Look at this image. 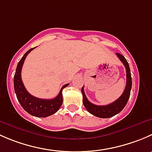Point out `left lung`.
<instances>
[{
  "instance_id": "1",
  "label": "left lung",
  "mask_w": 152,
  "mask_h": 152,
  "mask_svg": "<svg viewBox=\"0 0 152 152\" xmlns=\"http://www.w3.org/2000/svg\"><path fill=\"white\" fill-rule=\"evenodd\" d=\"M116 55L124 65L126 67V85L125 90H124V93H122L121 97H119L117 100L115 101L113 103L110 104L105 106L96 105L90 103L87 100L85 91H84V87H82V96H83V104L85 108L92 115L96 116V117L102 118H111L115 115L118 114L125 107L130 96V92H131L132 89V76L129 65L128 62L123 55L119 53H116Z\"/></svg>"
}]
</instances>
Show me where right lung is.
<instances>
[{
	"label": "right lung",
	"mask_w": 152,
	"mask_h": 152,
	"mask_svg": "<svg viewBox=\"0 0 152 152\" xmlns=\"http://www.w3.org/2000/svg\"><path fill=\"white\" fill-rule=\"evenodd\" d=\"M35 48H32L28 50L18 62L14 76V88L18 102L27 113L35 117L45 118L54 114L59 110L63 102L62 90L68 86L69 84L64 85L61 88L57 96L52 99H38L27 91L21 79V70L27 55Z\"/></svg>",
	"instance_id": "1"
}]
</instances>
